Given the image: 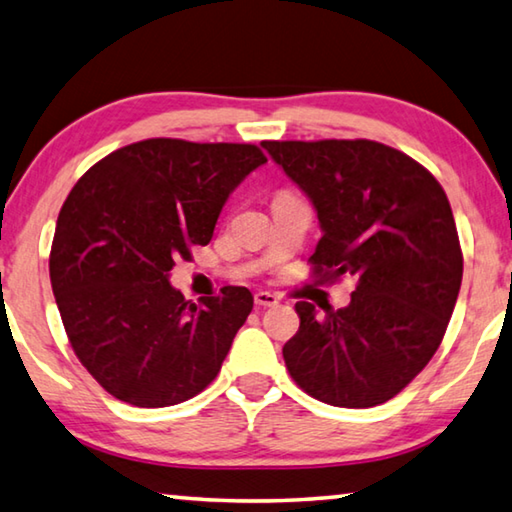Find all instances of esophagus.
<instances>
[{"label":"esophagus","instance_id":"esophagus-1","mask_svg":"<svg viewBox=\"0 0 512 512\" xmlns=\"http://www.w3.org/2000/svg\"><path fill=\"white\" fill-rule=\"evenodd\" d=\"M277 302H280V298H277L275 293H271V291H257L255 293V305L257 307H275Z\"/></svg>","mask_w":512,"mask_h":512}]
</instances>
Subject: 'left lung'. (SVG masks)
Instances as JSON below:
<instances>
[{
    "mask_svg": "<svg viewBox=\"0 0 512 512\" xmlns=\"http://www.w3.org/2000/svg\"><path fill=\"white\" fill-rule=\"evenodd\" d=\"M314 203L318 280L352 275L343 309L296 302L300 329L282 354L316 400L368 409L413 381L436 354L463 280L445 189L409 155L372 140L262 142Z\"/></svg>",
    "mask_w": 512,
    "mask_h": 512,
    "instance_id": "obj_1",
    "label": "left lung"
}]
</instances>
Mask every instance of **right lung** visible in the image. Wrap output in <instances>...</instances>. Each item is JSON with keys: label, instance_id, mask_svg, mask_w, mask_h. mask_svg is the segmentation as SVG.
I'll list each match as a JSON object with an SVG mask.
<instances>
[{"label": "right lung", "instance_id": "right-lung-1", "mask_svg": "<svg viewBox=\"0 0 512 512\" xmlns=\"http://www.w3.org/2000/svg\"><path fill=\"white\" fill-rule=\"evenodd\" d=\"M264 162L255 144L153 137L112 151L72 187L51 244V289L74 354L112 397L162 409L219 375L253 293L223 287L196 305L169 271L210 244L232 189Z\"/></svg>", "mask_w": 512, "mask_h": 512}]
</instances>
